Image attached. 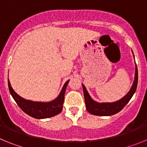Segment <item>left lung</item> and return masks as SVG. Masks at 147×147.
<instances>
[{"instance_id":"obj_1","label":"left lung","mask_w":147,"mask_h":147,"mask_svg":"<svg viewBox=\"0 0 147 147\" xmlns=\"http://www.w3.org/2000/svg\"><path fill=\"white\" fill-rule=\"evenodd\" d=\"M138 85V67L136 65V74H135V80L133 82L130 90L128 92L125 96L123 97L121 99L119 100L117 102L113 103H98L95 102L90 96L89 93L87 91L86 88L82 85L84 96H85V105L88 112L95 115L99 116H109V115H114L120 112L122 109L124 108L129 100L132 97L137 88Z\"/></svg>"}]
</instances>
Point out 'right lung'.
Returning a JSON list of instances; mask_svg holds the SVG:
<instances>
[{"mask_svg": "<svg viewBox=\"0 0 147 147\" xmlns=\"http://www.w3.org/2000/svg\"><path fill=\"white\" fill-rule=\"evenodd\" d=\"M68 82L69 80L65 83L59 96L50 102H36L24 99L14 91L9 80L8 85L11 96L23 112L34 119H42L52 117L60 113L64 103L65 93Z\"/></svg>", "mask_w": 147, "mask_h": 147, "instance_id": "obj_1", "label": "right lung"}]
</instances>
